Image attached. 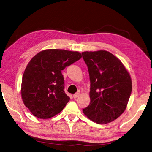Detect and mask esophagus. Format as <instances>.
Wrapping results in <instances>:
<instances>
[{
    "label": "esophagus",
    "instance_id": "34e87169",
    "mask_svg": "<svg viewBox=\"0 0 152 152\" xmlns=\"http://www.w3.org/2000/svg\"><path fill=\"white\" fill-rule=\"evenodd\" d=\"M79 95H80V94H79V93H76V94H74V95H73V97L74 99H76V98L78 97Z\"/></svg>",
    "mask_w": 152,
    "mask_h": 152
}]
</instances>
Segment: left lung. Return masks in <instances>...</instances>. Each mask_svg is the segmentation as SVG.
<instances>
[{
	"mask_svg": "<svg viewBox=\"0 0 152 152\" xmlns=\"http://www.w3.org/2000/svg\"><path fill=\"white\" fill-rule=\"evenodd\" d=\"M82 55L90 80V103L83 112L97 124L111 123L126 108L132 90L130 75L119 59L108 51Z\"/></svg>",
	"mask_w": 152,
	"mask_h": 152,
	"instance_id": "obj_1",
	"label": "left lung"
}]
</instances>
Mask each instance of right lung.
<instances>
[{"instance_id": "obj_1", "label": "right lung", "mask_w": 152, "mask_h": 152, "mask_svg": "<svg viewBox=\"0 0 152 152\" xmlns=\"http://www.w3.org/2000/svg\"><path fill=\"white\" fill-rule=\"evenodd\" d=\"M82 57L78 51L50 49L29 61L24 72L21 95L33 115L46 119L60 113L69 101L62 71Z\"/></svg>"}]
</instances>
